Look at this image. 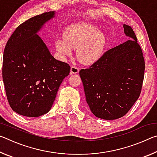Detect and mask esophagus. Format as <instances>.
Returning a JSON list of instances; mask_svg holds the SVG:
<instances>
[{"label":"esophagus","mask_w":157,"mask_h":157,"mask_svg":"<svg viewBox=\"0 0 157 157\" xmlns=\"http://www.w3.org/2000/svg\"><path fill=\"white\" fill-rule=\"evenodd\" d=\"M79 72V68L76 66H72L71 68V74H76Z\"/></svg>","instance_id":"34e87169"}]
</instances>
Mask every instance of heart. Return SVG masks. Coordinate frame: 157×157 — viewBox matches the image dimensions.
I'll return each instance as SVG.
<instances>
[{"instance_id":"1","label":"heart","mask_w":157,"mask_h":157,"mask_svg":"<svg viewBox=\"0 0 157 157\" xmlns=\"http://www.w3.org/2000/svg\"><path fill=\"white\" fill-rule=\"evenodd\" d=\"M97 27L88 23H78L69 26L63 33V38L56 41L61 54L69 56L72 48L77 49V56L81 62L90 63L99 59L105 46V37Z\"/></svg>"}]
</instances>
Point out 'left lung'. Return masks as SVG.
I'll return each instance as SVG.
<instances>
[{
	"instance_id": "obj_1",
	"label": "left lung",
	"mask_w": 157,
	"mask_h": 157,
	"mask_svg": "<svg viewBox=\"0 0 157 157\" xmlns=\"http://www.w3.org/2000/svg\"><path fill=\"white\" fill-rule=\"evenodd\" d=\"M123 27L129 40L79 71L90 109L105 120H115L128 112L140 96L144 79L141 48L132 28L125 24Z\"/></svg>"
}]
</instances>
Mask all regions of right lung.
I'll list each match as a JSON object with an SVG mask.
<instances>
[{
  "label": "right lung",
  "instance_id": "1",
  "mask_svg": "<svg viewBox=\"0 0 157 157\" xmlns=\"http://www.w3.org/2000/svg\"><path fill=\"white\" fill-rule=\"evenodd\" d=\"M54 14L45 12L21 23L5 46L2 80L10 106L20 115L39 117L48 112L71 71L68 63L55 59L36 34Z\"/></svg>",
  "mask_w": 157,
  "mask_h": 157
}]
</instances>
